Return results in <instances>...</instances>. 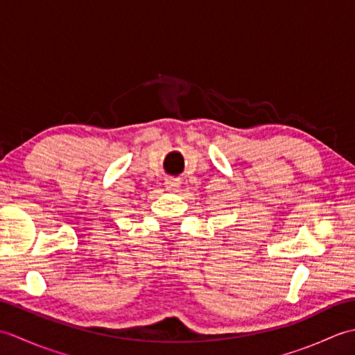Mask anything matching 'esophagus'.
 I'll use <instances>...</instances> for the list:
<instances>
[{
  "mask_svg": "<svg viewBox=\"0 0 355 355\" xmlns=\"http://www.w3.org/2000/svg\"><path fill=\"white\" fill-rule=\"evenodd\" d=\"M166 189H168L169 192H177L178 187H180V180L177 178H166Z\"/></svg>",
  "mask_w": 355,
  "mask_h": 355,
  "instance_id": "obj_1",
  "label": "esophagus"
}]
</instances>
